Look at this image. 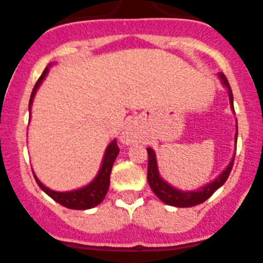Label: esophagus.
<instances>
[{
	"label": "esophagus",
	"mask_w": 263,
	"mask_h": 263,
	"mask_svg": "<svg viewBox=\"0 0 263 263\" xmlns=\"http://www.w3.org/2000/svg\"><path fill=\"white\" fill-rule=\"evenodd\" d=\"M137 139H139V131H137L136 126L134 123H128L126 126V128H124V131L122 132L121 141L123 144L129 145L136 141Z\"/></svg>",
	"instance_id": "1"
}]
</instances>
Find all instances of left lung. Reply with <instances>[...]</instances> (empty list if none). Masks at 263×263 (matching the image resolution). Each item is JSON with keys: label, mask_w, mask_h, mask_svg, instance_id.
Returning a JSON list of instances; mask_svg holds the SVG:
<instances>
[{"label": "left lung", "mask_w": 263, "mask_h": 263, "mask_svg": "<svg viewBox=\"0 0 263 263\" xmlns=\"http://www.w3.org/2000/svg\"><path fill=\"white\" fill-rule=\"evenodd\" d=\"M218 77H220L222 85L228 88L229 98H230V106L234 111L233 91H231L230 85H229L228 78L225 77L223 73H218ZM236 137H238V123H236L235 140ZM146 150H147V157H149V163H147V182H149L150 189L154 191L155 195H157L163 203H165V204L168 205H173V207H180V208L193 207V205H198L200 204V203L205 202V200H207L218 187H221V186L226 182L231 170H233L234 159H235V157H233V159H231V162L229 163L228 167L225 168V171H223V172L221 173L216 180H213L212 182L207 183V185L198 189V190L183 191V190H178V189L173 187L172 185L165 182V181L160 177L159 171H158L157 158H155L154 150H153L152 147H146Z\"/></svg>", "instance_id": "8db88e82"}]
</instances>
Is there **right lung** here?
Segmentation results:
<instances>
[{
    "instance_id": "right-lung-1",
    "label": "right lung",
    "mask_w": 263,
    "mask_h": 263,
    "mask_svg": "<svg viewBox=\"0 0 263 263\" xmlns=\"http://www.w3.org/2000/svg\"><path fill=\"white\" fill-rule=\"evenodd\" d=\"M47 73L48 67L43 70V73L41 74V77L38 78L37 83H35L34 88H33L29 100V111L30 106H32L33 104V99H34L35 92H37L38 87L41 86L42 81L46 78ZM118 153L119 147L118 145H117V140H113V141L108 145V147H106L100 171H99V173L96 175V177L93 178L88 185L83 186V187L81 189H77V190L65 191V193L51 190V189L46 187V186L38 180L37 176L34 175V172H33V176H34L35 182L38 183V186H40L50 198H52L55 202H58L59 204L69 208V210H90V208H93L98 204H100L104 200V198H105L106 193H108L109 183H110L111 167H113V163L114 160H116Z\"/></svg>"
}]
</instances>
